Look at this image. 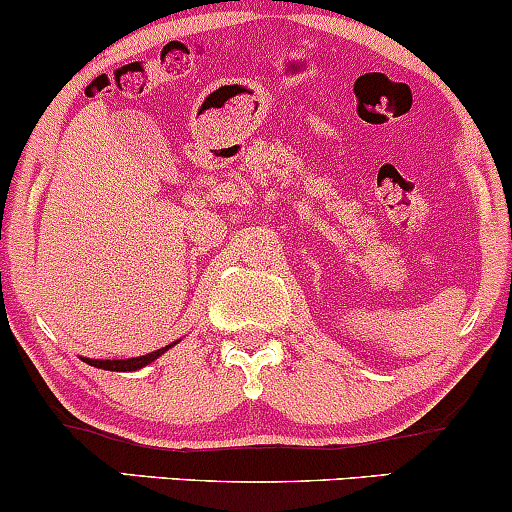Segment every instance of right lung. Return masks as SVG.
I'll return each mask as SVG.
<instances>
[{"instance_id": "right-lung-1", "label": "right lung", "mask_w": 512, "mask_h": 512, "mask_svg": "<svg viewBox=\"0 0 512 512\" xmlns=\"http://www.w3.org/2000/svg\"><path fill=\"white\" fill-rule=\"evenodd\" d=\"M173 344H175V342H173ZM173 344L163 346V349H158V351H151V354H146V356H137V358H120V361H101V358H84V361L88 363V366H93V368L122 370V373H125V370H139V368L149 366V363L156 361L158 356L166 354V351H168Z\"/></svg>"}]
</instances>
